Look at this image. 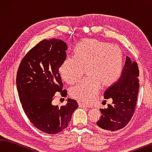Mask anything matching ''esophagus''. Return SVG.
Masks as SVG:
<instances>
[{
  "label": "esophagus",
  "mask_w": 152,
  "mask_h": 152,
  "mask_svg": "<svg viewBox=\"0 0 152 152\" xmlns=\"http://www.w3.org/2000/svg\"><path fill=\"white\" fill-rule=\"evenodd\" d=\"M79 107H90L89 105H87L86 104H84V103H79Z\"/></svg>",
  "instance_id": "1"
}]
</instances>
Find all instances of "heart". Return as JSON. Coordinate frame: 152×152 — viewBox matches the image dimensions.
<instances>
[{"instance_id":"b5f03b06","label":"heart","mask_w":152,"mask_h":152,"mask_svg":"<svg viewBox=\"0 0 152 152\" xmlns=\"http://www.w3.org/2000/svg\"><path fill=\"white\" fill-rule=\"evenodd\" d=\"M124 55L118 45L95 39H83L74 49V55L67 57L59 67L62 78L68 83L87 77L70 89L72 97L86 103L96 98L102 84L110 86L119 79L123 67Z\"/></svg>"}]
</instances>
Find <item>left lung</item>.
<instances>
[{
	"label": "left lung",
	"instance_id": "1",
	"mask_svg": "<svg viewBox=\"0 0 152 152\" xmlns=\"http://www.w3.org/2000/svg\"><path fill=\"white\" fill-rule=\"evenodd\" d=\"M137 63L126 57L120 77L105 90V99H112L107 108L99 109L102 115L97 122L103 132H115L124 128L134 115L139 91Z\"/></svg>",
	"mask_w": 152,
	"mask_h": 152
}]
</instances>
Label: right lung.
I'll return each instance as SVG.
<instances>
[{
    "label": "right lung",
    "mask_w": 152,
    "mask_h": 152,
    "mask_svg": "<svg viewBox=\"0 0 152 152\" xmlns=\"http://www.w3.org/2000/svg\"><path fill=\"white\" fill-rule=\"evenodd\" d=\"M67 45L62 40L44 39L26 53L18 66L17 88L24 111L31 124L49 134L61 132L70 122L77 102L67 99L65 105H53L55 94L62 90L59 67L66 57Z\"/></svg>",
    "instance_id": "obj_1"
}]
</instances>
